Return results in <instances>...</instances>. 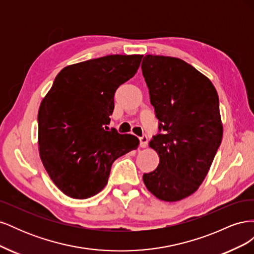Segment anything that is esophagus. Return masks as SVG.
<instances>
[{
	"mask_svg": "<svg viewBox=\"0 0 254 254\" xmlns=\"http://www.w3.org/2000/svg\"><path fill=\"white\" fill-rule=\"evenodd\" d=\"M139 140H140V146H141V147H146V146H147L148 136L146 135L145 133H144L142 136L139 137Z\"/></svg>",
	"mask_w": 254,
	"mask_h": 254,
	"instance_id": "obj_1",
	"label": "esophagus"
}]
</instances>
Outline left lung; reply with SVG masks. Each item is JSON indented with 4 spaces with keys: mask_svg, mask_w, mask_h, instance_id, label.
Masks as SVG:
<instances>
[{
    "mask_svg": "<svg viewBox=\"0 0 254 254\" xmlns=\"http://www.w3.org/2000/svg\"><path fill=\"white\" fill-rule=\"evenodd\" d=\"M141 68L159 120L149 144L160 157L143 181L161 200L178 201L202 183L220 146L218 95L209 78L179 58L146 55Z\"/></svg>",
    "mask_w": 254,
    "mask_h": 254,
    "instance_id": "8db88e82",
    "label": "left lung"
}]
</instances>
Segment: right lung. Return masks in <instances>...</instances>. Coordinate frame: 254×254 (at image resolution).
Instances as JSON below:
<instances>
[{"label":"right lung","mask_w":254,"mask_h":254,"mask_svg":"<svg viewBox=\"0 0 254 254\" xmlns=\"http://www.w3.org/2000/svg\"><path fill=\"white\" fill-rule=\"evenodd\" d=\"M143 55H109L65 66L38 112L42 163L57 188L86 199L108 182L115 160L137 148L131 134L109 130L114 94L136 73Z\"/></svg>","instance_id":"right-lung-1"}]
</instances>
